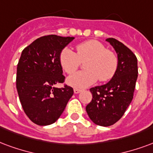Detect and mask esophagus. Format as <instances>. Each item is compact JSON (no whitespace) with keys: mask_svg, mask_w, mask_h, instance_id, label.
Segmentation results:
<instances>
[{"mask_svg":"<svg viewBox=\"0 0 153 153\" xmlns=\"http://www.w3.org/2000/svg\"><path fill=\"white\" fill-rule=\"evenodd\" d=\"M81 91H82V90H80V89H77V88H74V92L75 94L79 93Z\"/></svg>","mask_w":153,"mask_h":153,"instance_id":"34e87169","label":"esophagus"}]
</instances>
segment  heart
Segmentation results:
<instances>
[{"mask_svg": "<svg viewBox=\"0 0 153 153\" xmlns=\"http://www.w3.org/2000/svg\"><path fill=\"white\" fill-rule=\"evenodd\" d=\"M77 53L71 48H63L59 55L60 65L65 73L71 74L77 69L81 61L86 71L74 74L67 79L69 85L77 88H85L92 85L98 79L101 82L110 80L116 74L118 59L114 52L108 50L100 42L91 39L76 46Z\"/></svg>", "mask_w": 153, "mask_h": 153, "instance_id": "obj_1", "label": "heart"}]
</instances>
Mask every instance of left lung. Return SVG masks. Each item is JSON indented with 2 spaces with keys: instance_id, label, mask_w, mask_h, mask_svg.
Instances as JSON below:
<instances>
[{
  "instance_id": "obj_1",
  "label": "left lung",
  "mask_w": 153,
  "mask_h": 153,
  "mask_svg": "<svg viewBox=\"0 0 153 153\" xmlns=\"http://www.w3.org/2000/svg\"><path fill=\"white\" fill-rule=\"evenodd\" d=\"M118 59L116 74L105 85L91 88V101L86 107L90 119L102 126L114 125L125 114L134 96L138 78L137 58L133 52L114 38L106 39Z\"/></svg>"
}]
</instances>
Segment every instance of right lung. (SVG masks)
Instances as JSON below:
<instances>
[{"mask_svg": "<svg viewBox=\"0 0 153 153\" xmlns=\"http://www.w3.org/2000/svg\"><path fill=\"white\" fill-rule=\"evenodd\" d=\"M74 39L48 35L22 50L17 66V91L25 114L37 125L55 123L73 96L70 86L58 88L54 85L65 81L59 55Z\"/></svg>", "mask_w": 153, "mask_h": 153, "instance_id": "right-lung-1", "label": "right lung"}]
</instances>
